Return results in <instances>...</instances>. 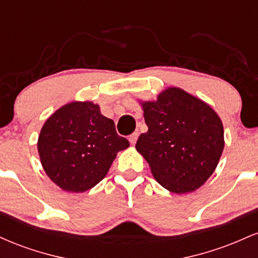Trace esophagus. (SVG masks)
Wrapping results in <instances>:
<instances>
[{
    "label": "esophagus",
    "instance_id": "1",
    "mask_svg": "<svg viewBox=\"0 0 258 258\" xmlns=\"http://www.w3.org/2000/svg\"><path fill=\"white\" fill-rule=\"evenodd\" d=\"M137 139H138V133H137V132L132 133V135L130 136V137H128V141H130V143H131L132 146H135V144H136V142H137Z\"/></svg>",
    "mask_w": 258,
    "mask_h": 258
}]
</instances>
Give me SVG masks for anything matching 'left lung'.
I'll list each match as a JSON object with an SVG mask.
<instances>
[{"mask_svg": "<svg viewBox=\"0 0 258 258\" xmlns=\"http://www.w3.org/2000/svg\"><path fill=\"white\" fill-rule=\"evenodd\" d=\"M148 131L136 149L154 178L174 194L197 190L217 167L224 148L223 125L207 103L178 87L141 102Z\"/></svg>", "mask_w": 258, "mask_h": 258, "instance_id": "1", "label": "left lung"}]
</instances>
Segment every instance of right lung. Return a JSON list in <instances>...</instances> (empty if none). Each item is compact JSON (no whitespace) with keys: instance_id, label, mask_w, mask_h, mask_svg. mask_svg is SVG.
Here are the masks:
<instances>
[{"instance_id":"obj_1","label":"right lung","mask_w":258,"mask_h":258,"mask_svg":"<svg viewBox=\"0 0 258 258\" xmlns=\"http://www.w3.org/2000/svg\"><path fill=\"white\" fill-rule=\"evenodd\" d=\"M130 147L115 123L92 102L68 103L41 128L37 150L47 176L59 188L84 193L108 173L120 150Z\"/></svg>"}]
</instances>
